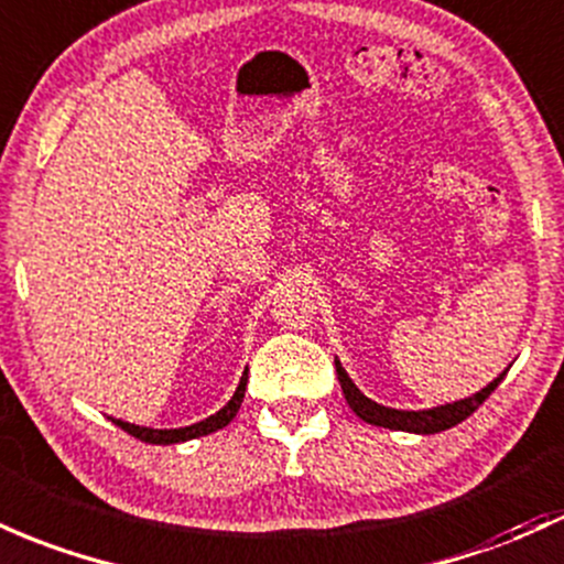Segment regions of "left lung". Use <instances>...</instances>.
<instances>
[{"instance_id": "left-lung-1", "label": "left lung", "mask_w": 564, "mask_h": 564, "mask_svg": "<svg viewBox=\"0 0 564 564\" xmlns=\"http://www.w3.org/2000/svg\"><path fill=\"white\" fill-rule=\"evenodd\" d=\"M334 367H337V377H339V386H343L345 399H348L350 410L356 412L358 417L367 420V423L372 425H380V429L410 431V433H438V431L453 429L457 423H463L468 414H474L487 399H490V393L500 386V380H503L506 372H509V369H506L503 375L495 377L490 386L481 388V391L474 393L471 399L455 401V404L433 406V410H423V412H404V410H388V406L375 404L372 399H367V395L352 386V380L348 377V372L339 367V361H334Z\"/></svg>"}]
</instances>
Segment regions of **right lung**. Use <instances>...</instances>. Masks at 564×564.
Returning a JSON list of instances; mask_svg holds the SVG:
<instances>
[{
	"instance_id": "obj_1",
	"label": "right lung",
	"mask_w": 564,
	"mask_h": 564,
	"mask_svg": "<svg viewBox=\"0 0 564 564\" xmlns=\"http://www.w3.org/2000/svg\"><path fill=\"white\" fill-rule=\"evenodd\" d=\"M246 382H249V372H243V377H240V386L238 391H235V395L230 401H227L225 410H219L216 414H212V417L200 420V423L195 425H187V429H171V431H158V429H141V425H133V423H122V420H115L111 417V423L120 425L122 431L131 433V436L141 438V442L147 444H178V442H187V438H197V436H206V433H214L219 429H225L227 423L238 414L240 404H243V393H246Z\"/></svg>"
}]
</instances>
